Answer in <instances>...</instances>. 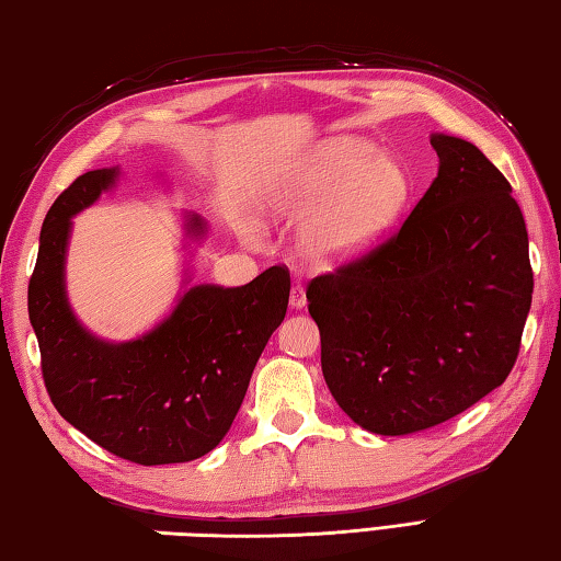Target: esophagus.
I'll use <instances>...</instances> for the list:
<instances>
[{
  "label": "esophagus",
  "instance_id": "1",
  "mask_svg": "<svg viewBox=\"0 0 561 561\" xmlns=\"http://www.w3.org/2000/svg\"><path fill=\"white\" fill-rule=\"evenodd\" d=\"M308 305V298H305V288L300 283H295L290 288V308L293 310H302Z\"/></svg>",
  "mask_w": 561,
  "mask_h": 561
}]
</instances>
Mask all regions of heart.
Here are the masks:
<instances>
[{
	"instance_id": "1",
	"label": "heart",
	"mask_w": 561,
	"mask_h": 561,
	"mask_svg": "<svg viewBox=\"0 0 561 561\" xmlns=\"http://www.w3.org/2000/svg\"><path fill=\"white\" fill-rule=\"evenodd\" d=\"M412 175L403 158L358 136H334L298 158L273 187L271 205L310 215L302 251L320 268L358 261L403 217Z\"/></svg>"
}]
</instances>
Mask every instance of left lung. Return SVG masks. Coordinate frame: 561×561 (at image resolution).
I'll use <instances>...</instances> for the list:
<instances>
[{"label":"left lung","instance_id":"1","mask_svg":"<svg viewBox=\"0 0 561 561\" xmlns=\"http://www.w3.org/2000/svg\"><path fill=\"white\" fill-rule=\"evenodd\" d=\"M437 178L393 237L308 285L322 374L358 427L400 437L508 378L533 302L513 187L477 146L430 136Z\"/></svg>","mask_w":561,"mask_h":561}]
</instances>
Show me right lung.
I'll return each instance as SVG.
<instances>
[{
    "label": "right lung",
    "instance_id": "right-lung-1",
    "mask_svg": "<svg viewBox=\"0 0 561 561\" xmlns=\"http://www.w3.org/2000/svg\"><path fill=\"white\" fill-rule=\"evenodd\" d=\"M119 181V168L80 175L48 209L28 280V320L53 405L94 445L144 467L213 451L244 403L253 368L288 310L290 273L271 266L239 288L190 285L153 330L129 342L92 334L72 312L66 256L72 217ZM199 241L207 221L183 215ZM190 276H185V285Z\"/></svg>",
    "mask_w": 561,
    "mask_h": 561
}]
</instances>
